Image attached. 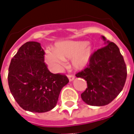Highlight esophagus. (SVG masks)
Segmentation results:
<instances>
[{"label": "esophagus", "mask_w": 134, "mask_h": 134, "mask_svg": "<svg viewBox=\"0 0 134 134\" xmlns=\"http://www.w3.org/2000/svg\"><path fill=\"white\" fill-rule=\"evenodd\" d=\"M67 77H68L70 81H72V80H74V79H75V76L72 75H67Z\"/></svg>", "instance_id": "obj_1"}]
</instances>
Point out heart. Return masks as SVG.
I'll return each mask as SVG.
<instances>
[{"mask_svg": "<svg viewBox=\"0 0 134 134\" xmlns=\"http://www.w3.org/2000/svg\"><path fill=\"white\" fill-rule=\"evenodd\" d=\"M93 54V47L84 41H62L52 49L45 51L44 58L48 65L54 70H59L66 59H70L76 69L87 66Z\"/></svg>", "mask_w": 134, "mask_h": 134, "instance_id": "heart-1", "label": "heart"}]
</instances>
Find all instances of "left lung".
<instances>
[{"mask_svg": "<svg viewBox=\"0 0 134 134\" xmlns=\"http://www.w3.org/2000/svg\"><path fill=\"white\" fill-rule=\"evenodd\" d=\"M105 47L93 53L89 64L76 74L87 81V87L81 94L85 103L93 106L109 104L124 88L127 69L119 48L102 36Z\"/></svg>", "mask_w": 134, "mask_h": 134, "instance_id": "left-lung-1", "label": "left lung"}]
</instances>
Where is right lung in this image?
I'll return each mask as SVG.
<instances>
[{
    "label": "right lung",
    "mask_w": 134,
    "mask_h": 134,
    "mask_svg": "<svg viewBox=\"0 0 134 134\" xmlns=\"http://www.w3.org/2000/svg\"><path fill=\"white\" fill-rule=\"evenodd\" d=\"M44 54L38 42L28 41L19 48L8 68L10 93L20 107L30 112L53 109L62 87L69 82L66 75L50 72Z\"/></svg>",
    "instance_id": "add662e5"
}]
</instances>
